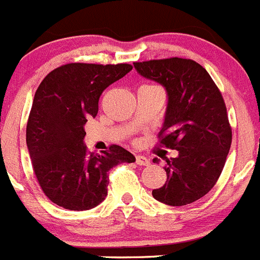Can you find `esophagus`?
<instances>
[{
  "instance_id": "esophagus-1",
  "label": "esophagus",
  "mask_w": 260,
  "mask_h": 260,
  "mask_svg": "<svg viewBox=\"0 0 260 260\" xmlns=\"http://www.w3.org/2000/svg\"><path fill=\"white\" fill-rule=\"evenodd\" d=\"M136 164L139 166H148L149 165V159L144 155H136Z\"/></svg>"
}]
</instances>
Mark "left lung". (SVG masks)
<instances>
[{"label":"left lung","instance_id":"obj_1","mask_svg":"<svg viewBox=\"0 0 260 260\" xmlns=\"http://www.w3.org/2000/svg\"><path fill=\"white\" fill-rule=\"evenodd\" d=\"M133 65L140 76L166 90L161 144L178 150L175 158H164L168 179L153 189V198L173 207L191 204L211 191L226 161L232 128L224 99L208 72L192 60L173 57Z\"/></svg>","mask_w":260,"mask_h":260}]
</instances>
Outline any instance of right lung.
<instances>
[{
    "label": "right lung",
    "mask_w": 260,
    "mask_h": 260,
    "mask_svg": "<svg viewBox=\"0 0 260 260\" xmlns=\"http://www.w3.org/2000/svg\"><path fill=\"white\" fill-rule=\"evenodd\" d=\"M131 71L129 64H67L52 71L36 90L27 121V149L52 203L71 211L94 208L107 196L111 168L136 161L119 145L94 154L83 144V127L98 114L103 90Z\"/></svg>",
    "instance_id": "add662e5"
}]
</instances>
